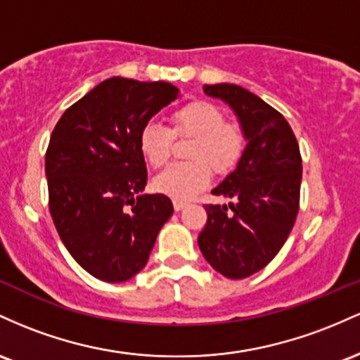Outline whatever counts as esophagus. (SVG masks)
Masks as SVG:
<instances>
[{"mask_svg": "<svg viewBox=\"0 0 360 360\" xmlns=\"http://www.w3.org/2000/svg\"><path fill=\"white\" fill-rule=\"evenodd\" d=\"M187 207V202H184V200H173V209H175L176 212L179 211H181V209H185Z\"/></svg>", "mask_w": 360, "mask_h": 360, "instance_id": "34e87169", "label": "esophagus"}]
</instances>
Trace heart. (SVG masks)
<instances>
[{
  "instance_id": "heart-1",
  "label": "heart",
  "mask_w": 360,
  "mask_h": 360,
  "mask_svg": "<svg viewBox=\"0 0 360 360\" xmlns=\"http://www.w3.org/2000/svg\"><path fill=\"white\" fill-rule=\"evenodd\" d=\"M224 120L223 110L205 100H193L173 112L169 117L172 134L192 137L187 149V158L192 161L172 165L161 172L153 181L156 191L172 199L188 200L209 184L211 168L217 175H224L236 167L245 146L243 132ZM172 134L155 122L141 129L139 151L151 167H163L168 161Z\"/></svg>"
}]
</instances>
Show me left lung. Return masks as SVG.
<instances>
[{"instance_id": "obj_1", "label": "left lung", "mask_w": 360, "mask_h": 360, "mask_svg": "<svg viewBox=\"0 0 360 360\" xmlns=\"http://www.w3.org/2000/svg\"><path fill=\"white\" fill-rule=\"evenodd\" d=\"M236 115L246 141L236 168L214 188L228 205H205L207 223L199 248L228 278L253 276L288 240L297 211L302 165L297 141L284 115L260 96L231 83L204 84Z\"/></svg>"}]
</instances>
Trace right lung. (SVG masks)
Here are the masks:
<instances>
[{
	"instance_id": "right-lung-1",
	"label": "right lung",
	"mask_w": 360,
	"mask_h": 360,
	"mask_svg": "<svg viewBox=\"0 0 360 360\" xmlns=\"http://www.w3.org/2000/svg\"><path fill=\"white\" fill-rule=\"evenodd\" d=\"M179 93L172 83L114 76L72 103L52 131L46 153L52 221L71 257L100 281L126 282L141 272L172 217L167 195L143 193L139 132Z\"/></svg>"
}]
</instances>
